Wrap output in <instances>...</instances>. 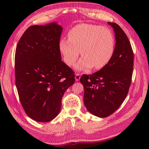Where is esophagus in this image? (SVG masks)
<instances>
[{
	"label": "esophagus",
	"instance_id": "1",
	"mask_svg": "<svg viewBox=\"0 0 149 149\" xmlns=\"http://www.w3.org/2000/svg\"><path fill=\"white\" fill-rule=\"evenodd\" d=\"M75 81H77L79 80L80 78H81V74H79V73H77V74H75Z\"/></svg>",
	"mask_w": 149,
	"mask_h": 149
}]
</instances>
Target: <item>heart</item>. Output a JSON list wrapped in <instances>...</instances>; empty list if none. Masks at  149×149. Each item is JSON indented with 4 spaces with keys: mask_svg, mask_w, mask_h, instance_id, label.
I'll use <instances>...</instances> for the list:
<instances>
[{
    "mask_svg": "<svg viewBox=\"0 0 149 149\" xmlns=\"http://www.w3.org/2000/svg\"><path fill=\"white\" fill-rule=\"evenodd\" d=\"M59 50L65 63L73 66L81 54L75 66L78 70H88L93 67L100 69L111 59L115 49V39L109 29L93 24H81L68 33V38L59 41Z\"/></svg>",
    "mask_w": 149,
    "mask_h": 149,
    "instance_id": "heart-1",
    "label": "heart"
}]
</instances>
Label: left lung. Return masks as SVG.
Returning a JSON list of instances; mask_svg holds the SVG:
<instances>
[{"label": "left lung", "instance_id": "1", "mask_svg": "<svg viewBox=\"0 0 149 149\" xmlns=\"http://www.w3.org/2000/svg\"><path fill=\"white\" fill-rule=\"evenodd\" d=\"M115 33L116 44L109 62L91 75L83 74L84 103L93 115L104 118L118 109L128 94L134 66L131 43L118 24L108 22Z\"/></svg>", "mask_w": 149, "mask_h": 149}]
</instances>
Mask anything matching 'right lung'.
Listing matches in <instances>:
<instances>
[{
	"label": "right lung",
	"mask_w": 149,
	"mask_h": 149,
	"mask_svg": "<svg viewBox=\"0 0 149 149\" xmlns=\"http://www.w3.org/2000/svg\"><path fill=\"white\" fill-rule=\"evenodd\" d=\"M63 28L50 23L28 27L15 51V84L27 115L47 122L58 115L65 91L75 82L72 69L61 61Z\"/></svg>",
	"instance_id": "right-lung-1"
}]
</instances>
